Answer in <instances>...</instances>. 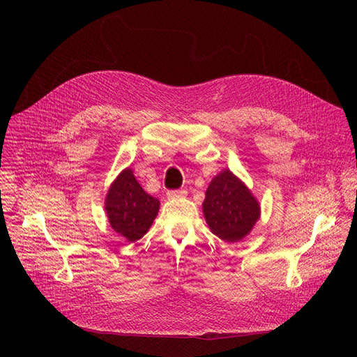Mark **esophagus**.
<instances>
[{"label": "esophagus", "instance_id": "esophagus-1", "mask_svg": "<svg viewBox=\"0 0 357 357\" xmlns=\"http://www.w3.org/2000/svg\"><path fill=\"white\" fill-rule=\"evenodd\" d=\"M186 194H188V192H186L185 190H174V191H167V198L169 199H175V198H179V197H185Z\"/></svg>", "mask_w": 357, "mask_h": 357}]
</instances>
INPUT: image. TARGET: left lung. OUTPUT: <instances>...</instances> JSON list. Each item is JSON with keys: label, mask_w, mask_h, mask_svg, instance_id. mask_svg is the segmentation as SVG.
Instances as JSON below:
<instances>
[{"label": "left lung", "mask_w": 357, "mask_h": 357, "mask_svg": "<svg viewBox=\"0 0 357 357\" xmlns=\"http://www.w3.org/2000/svg\"><path fill=\"white\" fill-rule=\"evenodd\" d=\"M202 211L210 230L229 243L248 236L260 215L257 199L229 169L211 181Z\"/></svg>", "instance_id": "1"}]
</instances>
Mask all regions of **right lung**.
<instances>
[{
	"label": "right lung",
	"mask_w": 357,
	"mask_h": 357,
	"mask_svg": "<svg viewBox=\"0 0 357 357\" xmlns=\"http://www.w3.org/2000/svg\"><path fill=\"white\" fill-rule=\"evenodd\" d=\"M159 205L158 198L142 188L130 167L111 183L105 198L111 227L128 241H136L147 233L158 215Z\"/></svg>",
	"instance_id": "obj_1"
}]
</instances>
